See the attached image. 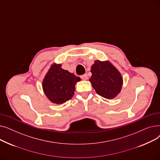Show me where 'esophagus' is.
Masks as SVG:
<instances>
[{
    "label": "esophagus",
    "mask_w": 160,
    "mask_h": 160,
    "mask_svg": "<svg viewBox=\"0 0 160 160\" xmlns=\"http://www.w3.org/2000/svg\"><path fill=\"white\" fill-rule=\"evenodd\" d=\"M81 78L82 80H86L88 79V75H87V74H84L82 75L81 76Z\"/></svg>",
    "instance_id": "1"
}]
</instances>
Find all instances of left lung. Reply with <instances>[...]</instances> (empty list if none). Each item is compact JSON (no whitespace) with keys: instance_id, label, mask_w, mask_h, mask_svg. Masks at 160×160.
Returning a JSON list of instances; mask_svg holds the SVG:
<instances>
[{"instance_id":"1","label":"left lung","mask_w":160,"mask_h":160,"mask_svg":"<svg viewBox=\"0 0 160 160\" xmlns=\"http://www.w3.org/2000/svg\"><path fill=\"white\" fill-rule=\"evenodd\" d=\"M91 72L92 76L89 81L98 95L112 99L120 93L122 77L112 63L96 60L91 66Z\"/></svg>"}]
</instances>
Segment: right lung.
I'll return each mask as SVG.
<instances>
[{
  "label": "right lung",
  "instance_id": "right-lung-1",
  "mask_svg": "<svg viewBox=\"0 0 160 160\" xmlns=\"http://www.w3.org/2000/svg\"><path fill=\"white\" fill-rule=\"evenodd\" d=\"M80 80V77L62 69L61 64H54L45 76L43 89L52 102L63 104L72 97L76 83Z\"/></svg>",
  "mask_w": 160,
  "mask_h": 160
}]
</instances>
